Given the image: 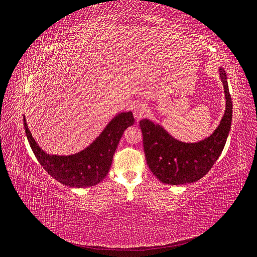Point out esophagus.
Wrapping results in <instances>:
<instances>
[{"instance_id": "obj_1", "label": "esophagus", "mask_w": 257, "mask_h": 257, "mask_svg": "<svg viewBox=\"0 0 257 257\" xmlns=\"http://www.w3.org/2000/svg\"><path fill=\"white\" fill-rule=\"evenodd\" d=\"M148 112V108L145 104L143 103H137L134 106V116L136 119H141L143 116H145Z\"/></svg>"}]
</instances>
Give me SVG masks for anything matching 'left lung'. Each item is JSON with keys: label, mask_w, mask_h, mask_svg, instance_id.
Listing matches in <instances>:
<instances>
[{"label": "left lung", "mask_w": 257, "mask_h": 257, "mask_svg": "<svg viewBox=\"0 0 257 257\" xmlns=\"http://www.w3.org/2000/svg\"><path fill=\"white\" fill-rule=\"evenodd\" d=\"M226 108L219 126L208 138L198 143H182L170 136L160 124L148 119L139 122L144 137L147 164L153 175L166 184L192 183L203 178L219 159L230 130L232 103L227 77L220 67Z\"/></svg>", "instance_id": "left-lung-1"}]
</instances>
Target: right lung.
<instances>
[{
	"label": "right lung",
	"mask_w": 257,
	"mask_h": 257,
	"mask_svg": "<svg viewBox=\"0 0 257 257\" xmlns=\"http://www.w3.org/2000/svg\"><path fill=\"white\" fill-rule=\"evenodd\" d=\"M134 122L131 111L121 112L84 150L72 155H51L38 147L23 116L26 135L37 161L52 178L72 188H88L103 180L109 172L113 154L124 131Z\"/></svg>",
	"instance_id": "right-lung-1"
}]
</instances>
